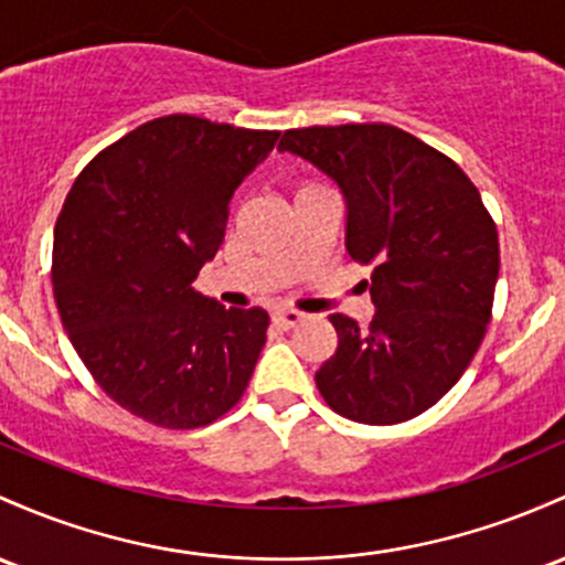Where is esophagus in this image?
I'll return each mask as SVG.
<instances>
[{"label":"esophagus","instance_id":"esophagus-1","mask_svg":"<svg viewBox=\"0 0 565 565\" xmlns=\"http://www.w3.org/2000/svg\"><path fill=\"white\" fill-rule=\"evenodd\" d=\"M302 319H306V313L292 311V308H278V311H273V324L281 327V330H292Z\"/></svg>","mask_w":565,"mask_h":565}]
</instances>
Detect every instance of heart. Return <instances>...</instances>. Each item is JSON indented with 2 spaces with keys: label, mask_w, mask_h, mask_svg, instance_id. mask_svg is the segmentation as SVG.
<instances>
[{
  "label": "heart",
  "mask_w": 565,
  "mask_h": 565,
  "mask_svg": "<svg viewBox=\"0 0 565 565\" xmlns=\"http://www.w3.org/2000/svg\"><path fill=\"white\" fill-rule=\"evenodd\" d=\"M311 188H319V184H313V182H306V184H300V190H311ZM297 190V192H300Z\"/></svg>",
  "instance_id": "1"
}]
</instances>
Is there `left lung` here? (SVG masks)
I'll list each match as a JSON object with an SVG mask.
<instances>
[{"label":"left lung","instance_id":"obj_1","mask_svg":"<svg viewBox=\"0 0 565 565\" xmlns=\"http://www.w3.org/2000/svg\"><path fill=\"white\" fill-rule=\"evenodd\" d=\"M343 190L351 259L373 265L375 316L332 313L338 349L316 373L334 413L370 426L437 405L469 367L491 321L499 233L472 179L448 154L383 122L284 131Z\"/></svg>","mask_w":565,"mask_h":565}]
</instances>
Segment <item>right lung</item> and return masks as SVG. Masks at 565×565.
Masks as SVG:
<instances>
[{
    "mask_svg": "<svg viewBox=\"0 0 565 565\" xmlns=\"http://www.w3.org/2000/svg\"><path fill=\"white\" fill-rule=\"evenodd\" d=\"M278 141L192 115L145 122L74 179L53 238L64 330L107 396L163 429H198L249 386L268 313L192 289L225 238L233 192Z\"/></svg>",
    "mask_w": 565,
    "mask_h": 565,
    "instance_id": "add662e5",
    "label": "right lung"
}]
</instances>
